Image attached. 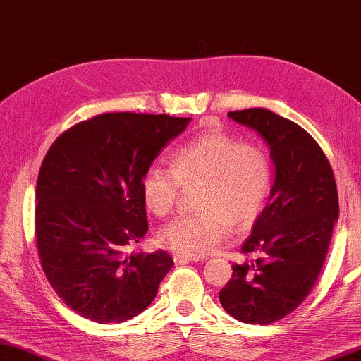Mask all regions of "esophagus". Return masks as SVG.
<instances>
[{
    "mask_svg": "<svg viewBox=\"0 0 361 361\" xmlns=\"http://www.w3.org/2000/svg\"><path fill=\"white\" fill-rule=\"evenodd\" d=\"M201 259H202L201 256L188 255V252H175L173 255V261L178 262V264H186V262H197Z\"/></svg>",
    "mask_w": 361,
    "mask_h": 361,
    "instance_id": "34e87169",
    "label": "esophagus"
}]
</instances>
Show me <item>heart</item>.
Returning <instances> with one entry per match:
<instances>
[{
    "mask_svg": "<svg viewBox=\"0 0 361 361\" xmlns=\"http://www.w3.org/2000/svg\"><path fill=\"white\" fill-rule=\"evenodd\" d=\"M201 186L197 214L176 217L159 232L165 246L188 255H207L230 230H248L266 207L272 166L266 152L224 133L201 134L171 157V169L150 165L142 173L141 195L155 215H169L181 188Z\"/></svg>",
    "mask_w": 361,
    "mask_h": 361,
    "instance_id": "obj_1",
    "label": "heart"
}]
</instances>
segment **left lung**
Masks as SVG:
<instances>
[{"instance_id":"8db88e82","label":"left lung","mask_w":361,"mask_h":361,"mask_svg":"<svg viewBox=\"0 0 361 361\" xmlns=\"http://www.w3.org/2000/svg\"><path fill=\"white\" fill-rule=\"evenodd\" d=\"M228 118L264 139L276 176L241 246L256 259L232 266L219 300L235 319L271 324L297 310L318 281L338 219L336 178L318 142L297 123L266 109L230 111Z\"/></svg>"}]
</instances>
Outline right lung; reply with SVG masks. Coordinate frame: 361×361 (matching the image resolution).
Wrapping results in <instances>:
<instances>
[{
    "mask_svg": "<svg viewBox=\"0 0 361 361\" xmlns=\"http://www.w3.org/2000/svg\"><path fill=\"white\" fill-rule=\"evenodd\" d=\"M191 118L102 113L58 136L35 190L40 264L58 297L100 324L142 313L173 266L165 251L126 248L149 225L141 178Z\"/></svg>",
    "mask_w": 361,
    "mask_h": 361,
    "instance_id": "add662e5",
    "label": "right lung"
}]
</instances>
